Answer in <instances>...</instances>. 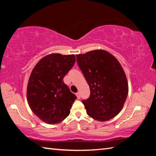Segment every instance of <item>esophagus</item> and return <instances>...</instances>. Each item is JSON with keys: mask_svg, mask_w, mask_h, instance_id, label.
Returning a JSON list of instances; mask_svg holds the SVG:
<instances>
[{"mask_svg": "<svg viewBox=\"0 0 156 156\" xmlns=\"http://www.w3.org/2000/svg\"><path fill=\"white\" fill-rule=\"evenodd\" d=\"M76 97H77L78 99L80 98V93H79V92H77V93L76 94Z\"/></svg>", "mask_w": 156, "mask_h": 156, "instance_id": "34e87169", "label": "esophagus"}]
</instances>
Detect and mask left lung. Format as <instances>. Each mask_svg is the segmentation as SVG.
Instances as JSON below:
<instances>
[{"label":"left lung","mask_w":156,"mask_h":156,"mask_svg":"<svg viewBox=\"0 0 156 156\" xmlns=\"http://www.w3.org/2000/svg\"><path fill=\"white\" fill-rule=\"evenodd\" d=\"M76 59L90 90V97L82 101L87 114L99 121L115 117L123 107L129 90L120 63L103 49L76 55Z\"/></svg>","instance_id":"obj_1"}]
</instances>
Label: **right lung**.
<instances>
[{
    "label": "right lung",
    "mask_w": 156,
    "mask_h": 156,
    "mask_svg": "<svg viewBox=\"0 0 156 156\" xmlns=\"http://www.w3.org/2000/svg\"><path fill=\"white\" fill-rule=\"evenodd\" d=\"M75 62L74 54H51L41 59L33 69L27 89L28 104L46 123L64 121L77 98L63 80Z\"/></svg>",
    "instance_id": "add662e5"
}]
</instances>
